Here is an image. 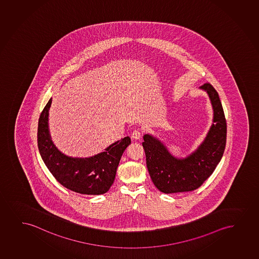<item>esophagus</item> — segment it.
Here are the masks:
<instances>
[{
  "mask_svg": "<svg viewBox=\"0 0 259 259\" xmlns=\"http://www.w3.org/2000/svg\"><path fill=\"white\" fill-rule=\"evenodd\" d=\"M141 136H142V131H141L140 129H135L132 134V138L135 139V140H140Z\"/></svg>",
  "mask_w": 259,
  "mask_h": 259,
  "instance_id": "esophagus-1",
  "label": "esophagus"
}]
</instances>
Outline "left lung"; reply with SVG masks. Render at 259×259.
I'll return each instance as SVG.
<instances>
[{"label":"left lung","mask_w":259,"mask_h":259,"mask_svg":"<svg viewBox=\"0 0 259 259\" xmlns=\"http://www.w3.org/2000/svg\"><path fill=\"white\" fill-rule=\"evenodd\" d=\"M200 89L209 95L214 124L194 153L185 159H177L161 141L149 135L143 137L148 172L155 187L161 192H191L200 187L214 171L225 150L227 122L218 93L209 82Z\"/></svg>","instance_id":"8db88e82"}]
</instances>
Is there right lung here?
Segmentation results:
<instances>
[{"instance_id": "1", "label": "right lung", "mask_w": 259, "mask_h": 259, "mask_svg": "<svg viewBox=\"0 0 259 259\" xmlns=\"http://www.w3.org/2000/svg\"><path fill=\"white\" fill-rule=\"evenodd\" d=\"M52 98L38 119L37 147L49 171L61 185L74 192L87 195L104 194L114 182L121 156L131 143L124 137L109 146L105 151L89 158L68 157L59 151L51 140L48 111Z\"/></svg>"}]
</instances>
